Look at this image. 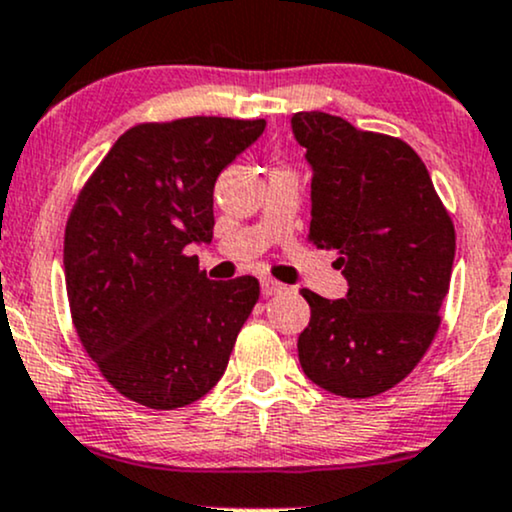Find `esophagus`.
Here are the masks:
<instances>
[{"mask_svg":"<svg viewBox=\"0 0 512 512\" xmlns=\"http://www.w3.org/2000/svg\"><path fill=\"white\" fill-rule=\"evenodd\" d=\"M287 287L282 285V282H278V280H273V278H263L261 280V292L266 294V297H273V294H280V292H285Z\"/></svg>","mask_w":512,"mask_h":512,"instance_id":"34e87169","label":"esophagus"}]
</instances>
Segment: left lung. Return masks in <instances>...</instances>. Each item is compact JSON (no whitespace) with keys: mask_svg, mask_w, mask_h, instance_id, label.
I'll use <instances>...</instances> for the list:
<instances>
[{"mask_svg":"<svg viewBox=\"0 0 512 512\" xmlns=\"http://www.w3.org/2000/svg\"><path fill=\"white\" fill-rule=\"evenodd\" d=\"M311 165L309 239L340 254L345 299L302 290L311 321L299 335L309 381L342 398H371L405 378L441 326L455 227L429 170L400 138L326 112L292 114Z\"/></svg>","mask_w":512,"mask_h":512,"instance_id":"obj_1","label":"left lung"}]
</instances>
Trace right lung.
<instances>
[{
    "label": "right lung",
    "instance_id": "1",
    "mask_svg": "<svg viewBox=\"0 0 512 512\" xmlns=\"http://www.w3.org/2000/svg\"><path fill=\"white\" fill-rule=\"evenodd\" d=\"M263 119L138 124L114 141L71 210L64 275L83 350L124 398L177 410L225 374L258 280L213 282L189 256L213 239L218 174Z\"/></svg>",
    "mask_w": 512,
    "mask_h": 512
}]
</instances>
